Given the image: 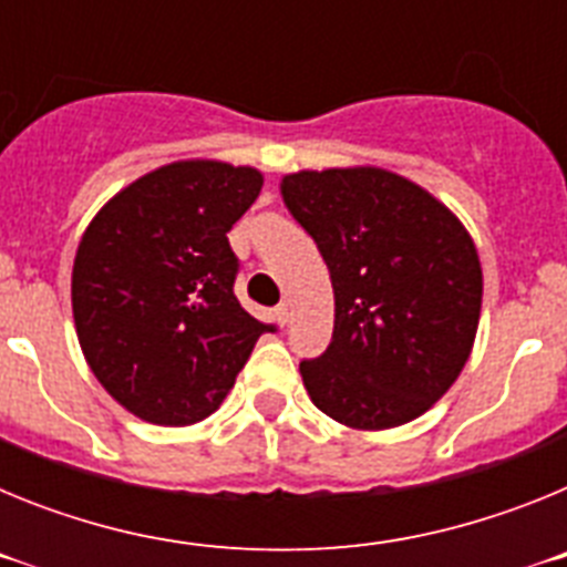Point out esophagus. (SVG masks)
Instances as JSON below:
<instances>
[{"instance_id":"obj_1","label":"esophagus","mask_w":567,"mask_h":567,"mask_svg":"<svg viewBox=\"0 0 567 567\" xmlns=\"http://www.w3.org/2000/svg\"><path fill=\"white\" fill-rule=\"evenodd\" d=\"M275 318H278L280 327H287L289 318H292V307H289L287 300H284V303H278V307H275Z\"/></svg>"}]
</instances>
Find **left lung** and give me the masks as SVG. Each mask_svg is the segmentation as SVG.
Listing matches in <instances>:
<instances>
[{
    "mask_svg": "<svg viewBox=\"0 0 567 567\" xmlns=\"http://www.w3.org/2000/svg\"><path fill=\"white\" fill-rule=\"evenodd\" d=\"M332 272L334 332L300 360L320 412L394 429L437 403L477 334L483 269L437 198L378 167L295 173L280 184Z\"/></svg>",
    "mask_w": 567,
    "mask_h": 567,
    "instance_id": "obj_1",
    "label": "left lung"
}]
</instances>
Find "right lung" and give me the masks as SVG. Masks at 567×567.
Wrapping results in <instances>:
<instances>
[{
    "label": "right lung",
    "mask_w": 567,
    "mask_h": 567,
    "mask_svg": "<svg viewBox=\"0 0 567 567\" xmlns=\"http://www.w3.org/2000/svg\"><path fill=\"white\" fill-rule=\"evenodd\" d=\"M258 169L178 162L93 218L73 264V320L99 383L135 417L189 425L221 405L255 340L278 332L235 298L227 233L260 193Z\"/></svg>",
    "instance_id": "add662e5"
}]
</instances>
